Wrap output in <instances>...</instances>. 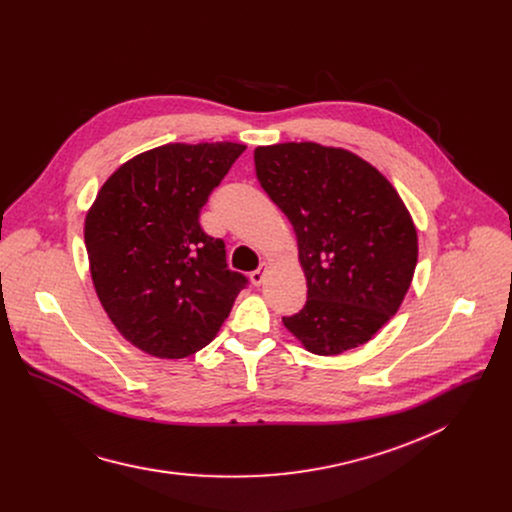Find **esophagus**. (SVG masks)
I'll list each match as a JSON object with an SVG mask.
<instances>
[{
	"label": "esophagus",
	"mask_w": 512,
	"mask_h": 512,
	"mask_svg": "<svg viewBox=\"0 0 512 512\" xmlns=\"http://www.w3.org/2000/svg\"><path fill=\"white\" fill-rule=\"evenodd\" d=\"M267 271H269V263H261V265H259V269H255V271L251 273V281H253V285H255V287H259V285L265 281Z\"/></svg>",
	"instance_id": "1"
}]
</instances>
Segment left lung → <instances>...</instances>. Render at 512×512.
<instances>
[{
	"instance_id": "8db88e82",
	"label": "left lung",
	"mask_w": 512,
	"mask_h": 512,
	"mask_svg": "<svg viewBox=\"0 0 512 512\" xmlns=\"http://www.w3.org/2000/svg\"><path fill=\"white\" fill-rule=\"evenodd\" d=\"M255 172L298 239L304 310L283 318L300 344L336 356L369 342L399 310L417 265V229L367 160L314 141L255 148Z\"/></svg>"
}]
</instances>
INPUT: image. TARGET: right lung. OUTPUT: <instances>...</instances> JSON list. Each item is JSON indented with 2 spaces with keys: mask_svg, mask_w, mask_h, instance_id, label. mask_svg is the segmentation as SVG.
Here are the masks:
<instances>
[{
  "mask_svg": "<svg viewBox=\"0 0 512 512\" xmlns=\"http://www.w3.org/2000/svg\"><path fill=\"white\" fill-rule=\"evenodd\" d=\"M245 143H166L133 156L85 216L97 298L117 332L154 358L210 344L247 279L227 269L225 243L198 223Z\"/></svg>",
  "mask_w": 512,
  "mask_h": 512,
  "instance_id": "obj_1",
  "label": "right lung"
}]
</instances>
